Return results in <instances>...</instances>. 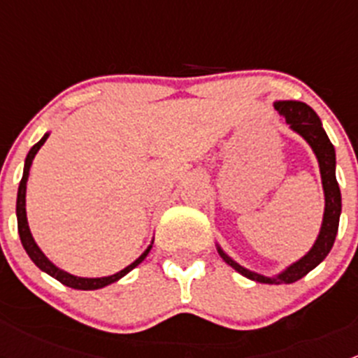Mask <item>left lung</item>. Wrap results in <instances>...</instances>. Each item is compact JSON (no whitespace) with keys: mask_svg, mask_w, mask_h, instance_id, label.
<instances>
[{"mask_svg":"<svg viewBox=\"0 0 358 358\" xmlns=\"http://www.w3.org/2000/svg\"><path fill=\"white\" fill-rule=\"evenodd\" d=\"M273 107L280 115L286 117V122L289 124L292 131L298 133L299 136L305 138V142L312 147L313 154H315L317 161H319L320 178H322V189H324V218L322 225H320V232L317 236L315 243L310 248V251L305 256L298 259V262L291 263L289 266L279 272L277 275H262L252 270L244 268L237 262H234L222 248L216 244L220 256L227 265L232 266L236 272L241 275L248 277V279L255 280V282L262 284H292L305 277L310 270L315 268L319 263L326 259L329 255L331 248H333L336 234H338L339 227V215H341V192H339L338 180H336V152L334 147L331 143L329 136L324 131L320 117L315 114V110L310 106L303 102H296V100H279L273 102Z\"/></svg>","mask_w":358,"mask_h":358,"instance_id":"8db88e82","label":"left lung"}]
</instances>
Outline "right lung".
<instances>
[{
    "label": "right lung",
    "mask_w": 358,
    "mask_h": 358,
    "mask_svg": "<svg viewBox=\"0 0 358 358\" xmlns=\"http://www.w3.org/2000/svg\"><path fill=\"white\" fill-rule=\"evenodd\" d=\"M50 136V133H45L43 135V138L39 140L36 145H32V149L29 150L27 157H25V164H24V175H22V180H20V185H19V194H17V225H19V236H20V243H22V246L25 249V252L29 255V258L34 262V265L38 266L39 270H43L45 273H48V275H52L53 279H57L59 282H62L64 286L67 287H72V289H81V291H95V289H102V287L109 286L112 282H117L119 279H122V277L126 275V273L131 272L135 266H138L140 263L143 262V259L147 258V255H149V251L152 249V243L149 244V248L145 249V251L142 252V255L138 256V258L135 259V262L131 263V265H128L126 268L119 270L117 273H114V275H107V277H78V275H72V273L66 272V270L59 268L57 265H53L52 262H50L48 258L45 256V252L39 249L38 244H36L34 237H32L31 234V229H29V223H27V213H25V190H27V178H29V169H31V164L32 161H34L36 154H38V150L41 149L43 143L46 142V138Z\"/></svg>",
    "instance_id": "right-lung-1"
}]
</instances>
